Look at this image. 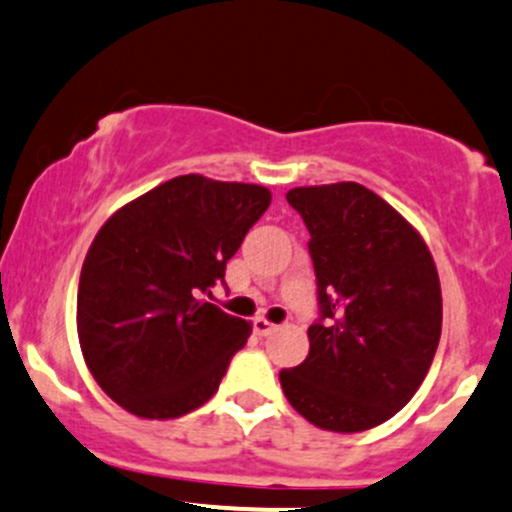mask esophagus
I'll return each instance as SVG.
<instances>
[{"mask_svg": "<svg viewBox=\"0 0 512 512\" xmlns=\"http://www.w3.org/2000/svg\"><path fill=\"white\" fill-rule=\"evenodd\" d=\"M252 331H255L257 336H270V333L277 331V326H274L272 321L262 319V316H260V319H255V321H252Z\"/></svg>", "mask_w": 512, "mask_h": 512, "instance_id": "1", "label": "esophagus"}]
</instances>
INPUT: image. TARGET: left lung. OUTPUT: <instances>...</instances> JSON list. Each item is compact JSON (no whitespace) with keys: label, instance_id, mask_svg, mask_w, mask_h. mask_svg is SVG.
Masks as SVG:
<instances>
[{"label":"left lung","instance_id":"left-lung-1","mask_svg":"<svg viewBox=\"0 0 512 512\" xmlns=\"http://www.w3.org/2000/svg\"><path fill=\"white\" fill-rule=\"evenodd\" d=\"M287 201L311 235L319 319L306 360L279 383L316 427H378L412 400L437 353V267L417 230L370 188L304 186Z\"/></svg>","mask_w":512,"mask_h":512}]
</instances>
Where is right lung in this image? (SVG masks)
Wrapping results in <instances>:
<instances>
[{
	"label": "right lung",
	"mask_w": 512,
	"mask_h": 512,
	"mask_svg": "<svg viewBox=\"0 0 512 512\" xmlns=\"http://www.w3.org/2000/svg\"><path fill=\"white\" fill-rule=\"evenodd\" d=\"M270 201L265 186L186 174L102 225L80 270L78 338L117 405L174 419L215 395L250 324L208 297Z\"/></svg>",
	"instance_id": "1"
}]
</instances>
